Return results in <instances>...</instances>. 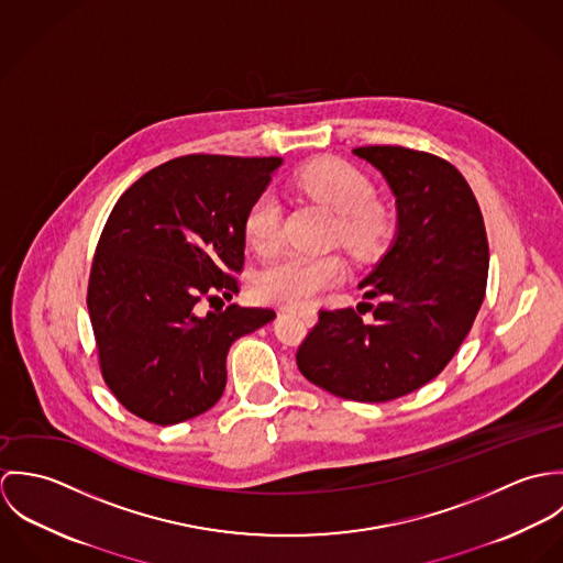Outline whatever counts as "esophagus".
<instances>
[{"instance_id": "esophagus-1", "label": "esophagus", "mask_w": 563, "mask_h": 563, "mask_svg": "<svg viewBox=\"0 0 563 563\" xmlns=\"http://www.w3.org/2000/svg\"><path fill=\"white\" fill-rule=\"evenodd\" d=\"M297 314H299L303 321L308 322V324H314V322H317V312H314V310L301 308V310H297Z\"/></svg>"}]
</instances>
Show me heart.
Wrapping results in <instances>:
<instances>
[{
  "mask_svg": "<svg viewBox=\"0 0 563 563\" xmlns=\"http://www.w3.org/2000/svg\"><path fill=\"white\" fill-rule=\"evenodd\" d=\"M295 184L329 210L338 212L335 232L340 241L357 253L373 251L388 234V212L373 199L371 179L349 162L321 158L306 164ZM244 241L257 255H271L282 241V208L268 190L260 192L246 208L242 221ZM344 264L335 255L290 253L268 264L255 277V295L275 306H306L324 288L338 284Z\"/></svg>",
  "mask_w": 563,
  "mask_h": 563,
  "instance_id": "1",
  "label": "heart"
}]
</instances>
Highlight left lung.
<instances>
[{"mask_svg":"<svg viewBox=\"0 0 563 563\" xmlns=\"http://www.w3.org/2000/svg\"><path fill=\"white\" fill-rule=\"evenodd\" d=\"M353 154L397 199L395 241L360 282L364 299L379 303L321 310L297 366L335 397L393 401L438 377L462 346L485 297L489 249L479 203L451 162L393 145Z\"/></svg>","mask_w":563,"mask_h":563,"instance_id":"8db88e82","label":"left lung"}]
</instances>
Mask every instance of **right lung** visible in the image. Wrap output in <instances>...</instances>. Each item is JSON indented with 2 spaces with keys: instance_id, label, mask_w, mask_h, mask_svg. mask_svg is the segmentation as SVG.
Segmentation results:
<instances>
[{
  "instance_id": "1",
  "label": "right lung",
  "mask_w": 563,
  "mask_h": 563,
  "mask_svg": "<svg viewBox=\"0 0 563 563\" xmlns=\"http://www.w3.org/2000/svg\"><path fill=\"white\" fill-rule=\"evenodd\" d=\"M282 158L192 154L145 173L112 208L90 266L88 314L99 368L119 402L154 424L208 411L228 382V351L275 319L199 303L239 292L242 221Z\"/></svg>"
}]
</instances>
